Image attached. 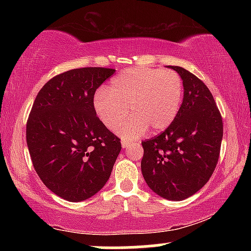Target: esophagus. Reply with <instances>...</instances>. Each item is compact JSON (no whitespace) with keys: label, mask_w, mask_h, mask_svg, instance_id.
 Returning a JSON list of instances; mask_svg holds the SVG:
<instances>
[{"label":"esophagus","mask_w":251,"mask_h":251,"mask_svg":"<svg viewBox=\"0 0 251 251\" xmlns=\"http://www.w3.org/2000/svg\"><path fill=\"white\" fill-rule=\"evenodd\" d=\"M128 145H129V143H128V142H124V140H123V142H122V146H123L124 149H125V148H127Z\"/></svg>","instance_id":"obj_1"}]
</instances>
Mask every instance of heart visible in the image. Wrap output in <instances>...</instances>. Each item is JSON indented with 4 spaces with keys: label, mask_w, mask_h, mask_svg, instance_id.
I'll list each match as a JSON object with an SVG mask.
<instances>
[{
    "label": "heart",
    "mask_w": 251,
    "mask_h": 251,
    "mask_svg": "<svg viewBox=\"0 0 251 251\" xmlns=\"http://www.w3.org/2000/svg\"><path fill=\"white\" fill-rule=\"evenodd\" d=\"M181 100L183 81L176 72L134 67L114 76L108 89H99L93 107L100 122L111 129L127 113L132 114L117 132L125 140H133L149 127L157 132L168 128L179 112Z\"/></svg>",
    "instance_id": "heart-1"
}]
</instances>
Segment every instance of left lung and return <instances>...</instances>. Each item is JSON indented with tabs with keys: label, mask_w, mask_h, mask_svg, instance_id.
Masks as SVG:
<instances>
[{
	"label": "left lung",
	"mask_w": 251,
	"mask_h": 251,
	"mask_svg": "<svg viewBox=\"0 0 251 251\" xmlns=\"http://www.w3.org/2000/svg\"><path fill=\"white\" fill-rule=\"evenodd\" d=\"M183 80L179 112L165 131L142 143V174L152 191L170 201L191 197L217 165L223 123L205 83L185 68L170 66Z\"/></svg>",
	"instance_id": "obj_1"
}]
</instances>
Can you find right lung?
<instances>
[{"mask_svg":"<svg viewBox=\"0 0 251 251\" xmlns=\"http://www.w3.org/2000/svg\"><path fill=\"white\" fill-rule=\"evenodd\" d=\"M116 70L76 68L40 89L27 122V145L37 176L56 196L87 200L108 180L120 139L97 117L94 93Z\"/></svg>","mask_w":251,"mask_h":251,"instance_id":"obj_1","label":"right lung"}]
</instances>
